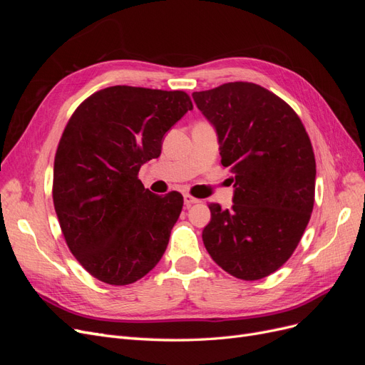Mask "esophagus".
Wrapping results in <instances>:
<instances>
[{
  "label": "esophagus",
  "instance_id": "34e87169",
  "mask_svg": "<svg viewBox=\"0 0 365 365\" xmlns=\"http://www.w3.org/2000/svg\"><path fill=\"white\" fill-rule=\"evenodd\" d=\"M197 202H200V200H196V197L190 196L189 193H185V195H184V204H185L187 207H190V205L197 204Z\"/></svg>",
  "mask_w": 365,
  "mask_h": 365
}]
</instances>
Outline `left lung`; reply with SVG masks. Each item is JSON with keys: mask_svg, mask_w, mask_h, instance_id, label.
Masks as SVG:
<instances>
[{"mask_svg": "<svg viewBox=\"0 0 365 365\" xmlns=\"http://www.w3.org/2000/svg\"><path fill=\"white\" fill-rule=\"evenodd\" d=\"M192 97L213 125L220 163L235 182L233 207L208 204L205 250L237 279L267 277L292 256L311 219V140L294 109L260 85L230 82Z\"/></svg>", "mask_w": 365, "mask_h": 365, "instance_id": "left-lung-1", "label": "left lung"}]
</instances>
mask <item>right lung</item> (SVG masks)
<instances>
[{"label": "right lung", "mask_w": 365, "mask_h": 365, "mask_svg": "<svg viewBox=\"0 0 365 365\" xmlns=\"http://www.w3.org/2000/svg\"><path fill=\"white\" fill-rule=\"evenodd\" d=\"M192 109L184 91L117 85L88 97L65 126L54 157V210L73 256L97 280L134 283L161 260L182 195H153L137 175Z\"/></svg>", "instance_id": "add662e5"}]
</instances>
